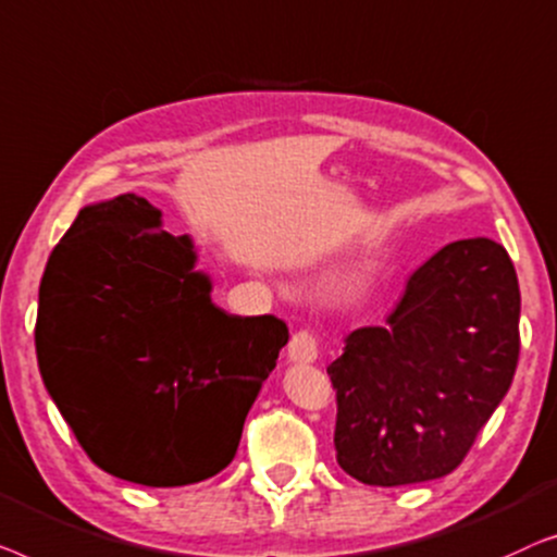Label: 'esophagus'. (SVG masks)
Wrapping results in <instances>:
<instances>
[{"label":"esophagus","mask_w":557,"mask_h":557,"mask_svg":"<svg viewBox=\"0 0 557 557\" xmlns=\"http://www.w3.org/2000/svg\"><path fill=\"white\" fill-rule=\"evenodd\" d=\"M287 358L293 363H312L318 358V341L310 331H297L293 338H289L287 346Z\"/></svg>","instance_id":"esophagus-1"}]
</instances>
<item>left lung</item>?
Returning a JSON list of instances; mask_svg holds the SVG:
<instances>
[{
	"label": "left lung",
	"instance_id": "1",
	"mask_svg": "<svg viewBox=\"0 0 557 557\" xmlns=\"http://www.w3.org/2000/svg\"><path fill=\"white\" fill-rule=\"evenodd\" d=\"M520 356V285L487 237L438 249L383 325L358 327L327 366L335 459L373 487L454 472L510 388Z\"/></svg>",
	"mask_w": 557,
	"mask_h": 557
}]
</instances>
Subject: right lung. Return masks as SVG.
Wrapping results in <instances>:
<instances>
[{
    "label": "right lung",
    "instance_id": "1",
    "mask_svg": "<svg viewBox=\"0 0 557 557\" xmlns=\"http://www.w3.org/2000/svg\"><path fill=\"white\" fill-rule=\"evenodd\" d=\"M191 239L136 194L81 209L40 282L35 348L47 394L85 454L125 482L184 487L237 454L289 333L230 315Z\"/></svg>",
    "mask_w": 557,
    "mask_h": 557
}]
</instances>
